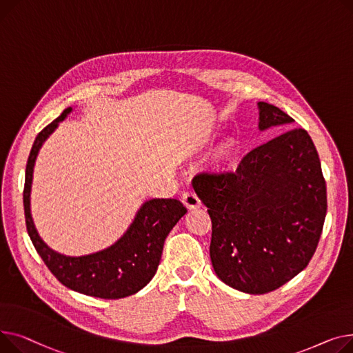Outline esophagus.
Listing matches in <instances>:
<instances>
[{
	"label": "esophagus",
	"mask_w": 353,
	"mask_h": 353,
	"mask_svg": "<svg viewBox=\"0 0 353 353\" xmlns=\"http://www.w3.org/2000/svg\"><path fill=\"white\" fill-rule=\"evenodd\" d=\"M182 202L188 210H196L201 206V199L194 191H186L182 194Z\"/></svg>",
	"instance_id": "esophagus-1"
}]
</instances>
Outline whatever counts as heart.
I'll list each match as a JSON object with an SVG mask.
<instances>
[{"label": "heart", "mask_w": 353, "mask_h": 353, "mask_svg": "<svg viewBox=\"0 0 353 353\" xmlns=\"http://www.w3.org/2000/svg\"><path fill=\"white\" fill-rule=\"evenodd\" d=\"M230 152H231V143L226 142V143H223L222 147L219 148V151H218V158H219V159H223V158H226L228 155H230Z\"/></svg>", "instance_id": "b5f03b06"}]
</instances>
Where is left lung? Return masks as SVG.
<instances>
[{
  "instance_id": "1",
  "label": "left lung",
  "mask_w": 353,
  "mask_h": 353,
  "mask_svg": "<svg viewBox=\"0 0 353 353\" xmlns=\"http://www.w3.org/2000/svg\"><path fill=\"white\" fill-rule=\"evenodd\" d=\"M258 127L291 125L278 107L258 102ZM192 186L212 221L216 276L261 295L291 281L312 259L326 216V182L309 134L291 130L248 152L235 171L198 174Z\"/></svg>"
}]
</instances>
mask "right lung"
Returning <instances> with one entry per match:
<instances>
[{
	"instance_id": "obj_1",
	"label": "right lung",
	"mask_w": 353,
	"mask_h": 353,
	"mask_svg": "<svg viewBox=\"0 0 353 353\" xmlns=\"http://www.w3.org/2000/svg\"><path fill=\"white\" fill-rule=\"evenodd\" d=\"M71 111V107L67 108L34 141L24 185L27 231L38 255L62 285L88 296L102 299L125 298L141 291L154 278L163 242L176 222L186 214V208L178 199L154 198L141 205L127 232L105 250L82 256H67L51 250L39 236L31 215L32 174L43 143Z\"/></svg>"
}]
</instances>
